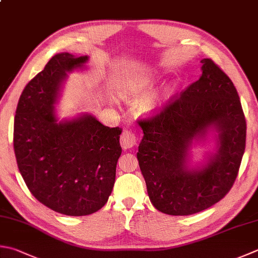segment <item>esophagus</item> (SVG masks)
Masks as SVG:
<instances>
[{"mask_svg": "<svg viewBox=\"0 0 258 258\" xmlns=\"http://www.w3.org/2000/svg\"><path fill=\"white\" fill-rule=\"evenodd\" d=\"M138 144V139L132 131H124L123 134L120 135V145L124 150L132 149Z\"/></svg>", "mask_w": 258, "mask_h": 258, "instance_id": "1", "label": "esophagus"}]
</instances>
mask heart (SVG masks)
<instances>
[{
	"instance_id": "1",
	"label": "heart",
	"mask_w": 258,
	"mask_h": 258,
	"mask_svg": "<svg viewBox=\"0 0 258 258\" xmlns=\"http://www.w3.org/2000/svg\"><path fill=\"white\" fill-rule=\"evenodd\" d=\"M149 94V89L148 88H142L139 92V96H146ZM161 107V102L159 98L154 97H146L144 99L141 100L139 103V112L140 114H142L144 116H152L155 115L159 112V109Z\"/></svg>"
}]
</instances>
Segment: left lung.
<instances>
[{"label": "left lung", "mask_w": 258, "mask_h": 258, "mask_svg": "<svg viewBox=\"0 0 258 258\" xmlns=\"http://www.w3.org/2000/svg\"><path fill=\"white\" fill-rule=\"evenodd\" d=\"M180 97L139 122L138 160L151 203L161 213L188 216L218 203L234 184L245 152L246 120L233 82L211 59ZM214 143L197 161L190 149Z\"/></svg>", "instance_id": "left-lung-1"}]
</instances>
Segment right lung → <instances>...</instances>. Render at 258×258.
Returning a JSON list of instances; mask_svg holds the SVG:
<instances>
[{
  "mask_svg": "<svg viewBox=\"0 0 258 258\" xmlns=\"http://www.w3.org/2000/svg\"><path fill=\"white\" fill-rule=\"evenodd\" d=\"M88 55L54 54L25 86L14 117V153L35 199L55 213L87 216L112 194L122 153L119 127L90 113L59 119L55 110L68 75L87 69Z\"/></svg>",
  "mask_w": 258,
  "mask_h": 258,
  "instance_id": "obj_1",
  "label": "right lung"
}]
</instances>
